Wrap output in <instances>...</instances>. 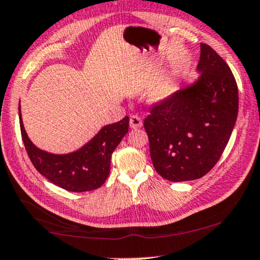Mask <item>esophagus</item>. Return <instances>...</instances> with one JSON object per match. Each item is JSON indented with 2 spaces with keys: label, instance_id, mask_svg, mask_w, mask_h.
<instances>
[{
  "label": "esophagus",
  "instance_id": "34e87169",
  "mask_svg": "<svg viewBox=\"0 0 260 260\" xmlns=\"http://www.w3.org/2000/svg\"><path fill=\"white\" fill-rule=\"evenodd\" d=\"M129 126L134 128V129H137V128H140L141 126H143V120H141L139 116L132 115L129 117Z\"/></svg>",
  "mask_w": 260,
  "mask_h": 260
}]
</instances>
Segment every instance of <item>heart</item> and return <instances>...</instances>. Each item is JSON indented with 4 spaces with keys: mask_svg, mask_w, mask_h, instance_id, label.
I'll return each mask as SVG.
<instances>
[{
    "mask_svg": "<svg viewBox=\"0 0 260 260\" xmlns=\"http://www.w3.org/2000/svg\"><path fill=\"white\" fill-rule=\"evenodd\" d=\"M172 92H174V85L171 83H166V84L162 86V88L159 90L158 92V100H165L170 98Z\"/></svg>",
    "mask_w": 260,
    "mask_h": 260,
    "instance_id": "obj_1",
    "label": "heart"
}]
</instances>
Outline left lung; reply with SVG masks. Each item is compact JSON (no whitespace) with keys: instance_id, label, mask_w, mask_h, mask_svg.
<instances>
[{"instance_id":"1","label":"left lung","mask_w":260,"mask_h":260,"mask_svg":"<svg viewBox=\"0 0 260 260\" xmlns=\"http://www.w3.org/2000/svg\"><path fill=\"white\" fill-rule=\"evenodd\" d=\"M195 83L152 107L144 120L155 171L171 182L203 177L219 161L238 116L239 95L226 61L201 44Z\"/></svg>"}]
</instances>
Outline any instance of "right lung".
<instances>
[{
	"mask_svg": "<svg viewBox=\"0 0 260 260\" xmlns=\"http://www.w3.org/2000/svg\"><path fill=\"white\" fill-rule=\"evenodd\" d=\"M20 128L27 154L44 177L68 191L83 192L103 185L110 172V158L114 150L128 132L129 119L107 124L79 150L68 154H53L34 145L23 128L19 103Z\"/></svg>",
	"mask_w": 260,
	"mask_h": 260,
	"instance_id": "add662e5",
	"label": "right lung"
}]
</instances>
